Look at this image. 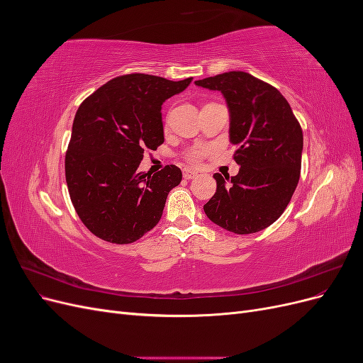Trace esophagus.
<instances>
[{
	"mask_svg": "<svg viewBox=\"0 0 363 363\" xmlns=\"http://www.w3.org/2000/svg\"><path fill=\"white\" fill-rule=\"evenodd\" d=\"M196 175H199V174H196V172L192 171V169H184V171H183V177H184L186 180H192V179L196 177Z\"/></svg>",
	"mask_w": 363,
	"mask_h": 363,
	"instance_id": "obj_1",
	"label": "esophagus"
}]
</instances>
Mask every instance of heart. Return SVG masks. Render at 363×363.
<instances>
[{
  "instance_id": "heart-1",
  "label": "heart",
  "mask_w": 363,
  "mask_h": 363,
  "mask_svg": "<svg viewBox=\"0 0 363 363\" xmlns=\"http://www.w3.org/2000/svg\"><path fill=\"white\" fill-rule=\"evenodd\" d=\"M203 157H204V151L203 150H194V151H191L189 155H188V159L192 163H200Z\"/></svg>"
}]
</instances>
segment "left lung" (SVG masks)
Segmentation results:
<instances>
[{"label": "left lung", "instance_id": "8db88e82", "mask_svg": "<svg viewBox=\"0 0 363 363\" xmlns=\"http://www.w3.org/2000/svg\"><path fill=\"white\" fill-rule=\"evenodd\" d=\"M195 84L224 96L228 139L240 164L232 179L213 174L216 192L204 204V213L228 232L257 233L277 221L298 184L301 127L286 98L247 72H224Z\"/></svg>", "mask_w": 363, "mask_h": 363}]
</instances>
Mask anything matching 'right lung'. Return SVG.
I'll return each instance as SVG.
<instances>
[{
    "mask_svg": "<svg viewBox=\"0 0 363 363\" xmlns=\"http://www.w3.org/2000/svg\"><path fill=\"white\" fill-rule=\"evenodd\" d=\"M192 82L148 74L107 82L79 107L72 123L65 174L71 201L83 224L112 244H131L162 218L182 171H139L144 150L163 144L162 104Z\"/></svg>",
    "mask_w": 363,
    "mask_h": 363,
    "instance_id": "1",
    "label": "right lung"
}]
</instances>
